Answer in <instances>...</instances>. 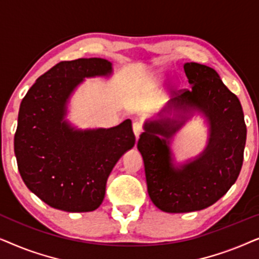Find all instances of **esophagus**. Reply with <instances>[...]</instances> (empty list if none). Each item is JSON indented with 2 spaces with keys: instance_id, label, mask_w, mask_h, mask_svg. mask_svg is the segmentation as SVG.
Returning a JSON list of instances; mask_svg holds the SVG:
<instances>
[{
  "instance_id": "34e87169",
  "label": "esophagus",
  "mask_w": 259,
  "mask_h": 259,
  "mask_svg": "<svg viewBox=\"0 0 259 259\" xmlns=\"http://www.w3.org/2000/svg\"><path fill=\"white\" fill-rule=\"evenodd\" d=\"M144 131V127H143V122L139 121V120H136V121L133 122V132L136 134L137 139L139 138V136L141 133H143Z\"/></svg>"
}]
</instances>
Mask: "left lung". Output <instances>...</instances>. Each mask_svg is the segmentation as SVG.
<instances>
[{
	"mask_svg": "<svg viewBox=\"0 0 259 259\" xmlns=\"http://www.w3.org/2000/svg\"><path fill=\"white\" fill-rule=\"evenodd\" d=\"M184 70L192 86L178 91L171 102L184 113L187 107H194L207 116L211 133L206 150L182 168L172 165L167 139L184 121H172V125L168 120L148 122L138 141L151 200L169 213L203 210L221 199L238 178L246 141L239 99L217 72L196 62H186Z\"/></svg>",
	"mask_w": 259,
	"mask_h": 259,
	"instance_id": "left-lung-1",
	"label": "left lung"
}]
</instances>
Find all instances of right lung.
<instances>
[{
    "label": "right lung",
    "instance_id": "1",
    "mask_svg": "<svg viewBox=\"0 0 259 259\" xmlns=\"http://www.w3.org/2000/svg\"><path fill=\"white\" fill-rule=\"evenodd\" d=\"M105 59L61 61L38 77L20 106L14 138L24 184L49 206L67 212L94 211L119 158L136 143L132 122L105 130L74 131L62 121L66 101L83 77L106 75Z\"/></svg>",
    "mask_w": 259,
    "mask_h": 259
}]
</instances>
